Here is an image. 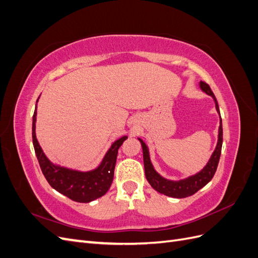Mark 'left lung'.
I'll use <instances>...</instances> for the list:
<instances>
[{"mask_svg": "<svg viewBox=\"0 0 258 258\" xmlns=\"http://www.w3.org/2000/svg\"><path fill=\"white\" fill-rule=\"evenodd\" d=\"M200 88L204 90L207 95L212 96V98L215 101V107L217 112L220 113V108H218V103L217 100L214 96L213 91L211 90L210 86L206 82H200ZM221 116V114H220ZM140 142H141L142 145V150H143V161H144V170H145V176L148 183L151 184V186L155 190H157L160 194L166 195V196L169 197H173V198H185L194 195L195 192H197L199 189H201L202 187L206 186L212 177L215 174V171L217 169L218 161H220L221 157V153H222V144H223V127H222V118H221V124H220V129H218V141L217 145L214 153L211 156V158L209 162L207 163V166L204 168V170H201L199 173L195 174L188 178L182 179V181H169V179L163 178L160 176L153 168V165L150 159V154H148V150L146 144L142 141L141 139H139Z\"/></svg>", "mask_w": 258, "mask_h": 258, "instance_id": "1", "label": "left lung"}]
</instances>
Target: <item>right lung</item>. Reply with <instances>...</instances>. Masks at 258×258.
<instances>
[{
    "label": "right lung",
    "mask_w": 258,
    "mask_h": 258,
    "mask_svg": "<svg viewBox=\"0 0 258 258\" xmlns=\"http://www.w3.org/2000/svg\"><path fill=\"white\" fill-rule=\"evenodd\" d=\"M35 121L36 108L32 121L33 146L42 172L52 188L71 200L84 202V204L102 197L112 185L117 154L127 137H122L112 144L97 169L88 172H80V171L54 166L48 160L36 140Z\"/></svg>",
    "instance_id": "add662e5"
}]
</instances>
